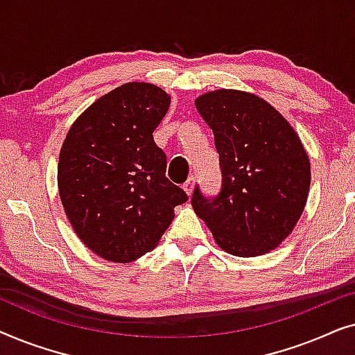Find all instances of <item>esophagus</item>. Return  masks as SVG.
Wrapping results in <instances>:
<instances>
[{
    "mask_svg": "<svg viewBox=\"0 0 355 355\" xmlns=\"http://www.w3.org/2000/svg\"><path fill=\"white\" fill-rule=\"evenodd\" d=\"M193 186H196V178L193 176H191L187 179L186 182H184V191H186V193L187 196H192V192H193Z\"/></svg>",
    "mask_w": 355,
    "mask_h": 355,
    "instance_id": "obj_1",
    "label": "esophagus"
}]
</instances>
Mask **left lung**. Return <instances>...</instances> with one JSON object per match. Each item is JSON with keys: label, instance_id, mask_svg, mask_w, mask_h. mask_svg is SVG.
Here are the masks:
<instances>
[{"label": "left lung", "instance_id": "left-lung-1", "mask_svg": "<svg viewBox=\"0 0 355 355\" xmlns=\"http://www.w3.org/2000/svg\"><path fill=\"white\" fill-rule=\"evenodd\" d=\"M196 108L215 135L221 191L193 189V211L236 257L268 254L293 232L310 187V162L288 121L260 96L220 89Z\"/></svg>", "mask_w": 355, "mask_h": 355}]
</instances>
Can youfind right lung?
I'll use <instances>...</instances> for the list:
<instances>
[{"label":"right lung","mask_w":355,"mask_h":355,"mask_svg":"<svg viewBox=\"0 0 355 355\" xmlns=\"http://www.w3.org/2000/svg\"><path fill=\"white\" fill-rule=\"evenodd\" d=\"M171 96L129 82L90 105L60 152L58 189L79 239L101 259L129 263L153 250L186 192L166 178L153 130Z\"/></svg>","instance_id":"add662e5"}]
</instances>
